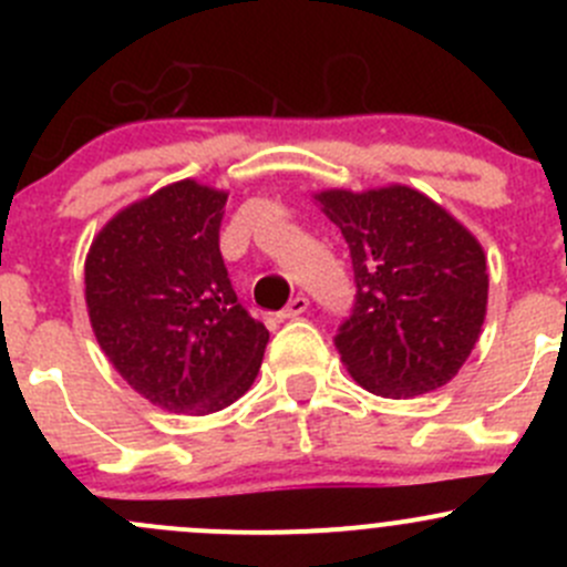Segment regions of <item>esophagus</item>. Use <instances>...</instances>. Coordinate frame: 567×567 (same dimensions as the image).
Instances as JSON below:
<instances>
[{
	"instance_id": "1",
	"label": "esophagus",
	"mask_w": 567,
	"mask_h": 567,
	"mask_svg": "<svg viewBox=\"0 0 567 567\" xmlns=\"http://www.w3.org/2000/svg\"><path fill=\"white\" fill-rule=\"evenodd\" d=\"M307 310H310V299L299 293V296H293V299L288 301V307L279 312V318H299V316H305Z\"/></svg>"
}]
</instances>
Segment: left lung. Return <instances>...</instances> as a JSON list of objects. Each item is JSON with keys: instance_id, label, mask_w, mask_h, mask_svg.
<instances>
[{"instance_id": "left-lung-1", "label": "left lung", "mask_w": 567, "mask_h": 567, "mask_svg": "<svg viewBox=\"0 0 567 567\" xmlns=\"http://www.w3.org/2000/svg\"><path fill=\"white\" fill-rule=\"evenodd\" d=\"M316 199L351 249L357 305L334 337L351 379L394 400L450 384L480 340L488 307L477 238L400 183L326 188Z\"/></svg>"}]
</instances>
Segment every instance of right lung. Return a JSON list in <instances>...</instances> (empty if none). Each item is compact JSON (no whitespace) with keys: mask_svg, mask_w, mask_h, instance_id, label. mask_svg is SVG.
Instances as JSON below:
<instances>
[{"mask_svg":"<svg viewBox=\"0 0 567 567\" xmlns=\"http://www.w3.org/2000/svg\"><path fill=\"white\" fill-rule=\"evenodd\" d=\"M227 192L177 181L114 214L84 260L101 351L134 392L175 414H214L249 390L268 329L233 290L219 251Z\"/></svg>","mask_w":567,"mask_h":567,"instance_id":"1","label":"right lung"}]
</instances>
